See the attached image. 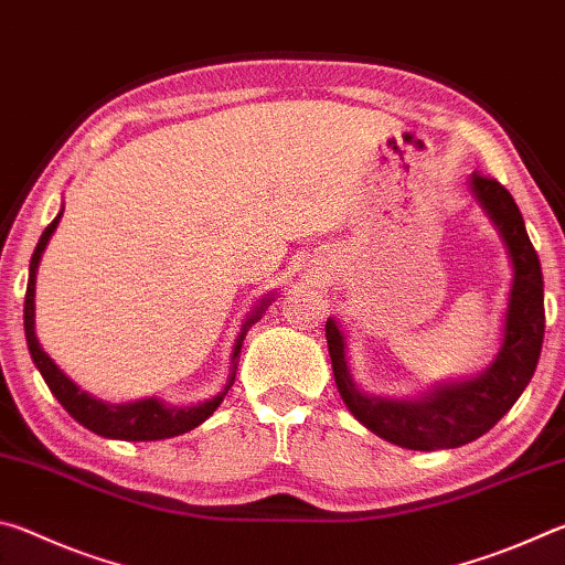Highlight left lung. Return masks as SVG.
Returning <instances> with one entry per match:
<instances>
[{"label":"left lung","instance_id":"left-lung-1","mask_svg":"<svg viewBox=\"0 0 565 565\" xmlns=\"http://www.w3.org/2000/svg\"><path fill=\"white\" fill-rule=\"evenodd\" d=\"M471 189L493 224L499 226L513 262L503 347L486 374L463 384L438 388L420 401L369 398L353 386L337 321H327L333 379H337L343 404L376 436L396 446L414 448V451L456 448L491 431L529 386L543 347V331H546L543 274L539 254L525 234L519 206L501 181L481 171H473Z\"/></svg>","mask_w":565,"mask_h":565}]
</instances>
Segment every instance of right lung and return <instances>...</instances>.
Here are the masks:
<instances>
[{"label": "right lung", "instance_id": "add662e5", "mask_svg": "<svg viewBox=\"0 0 565 565\" xmlns=\"http://www.w3.org/2000/svg\"><path fill=\"white\" fill-rule=\"evenodd\" d=\"M62 214L54 218V222L44 228V234L40 236V244H36L34 254H32V264H30V281H26V296H24V333H26V347H30L32 361L40 369L42 379L46 381L52 394L56 401L66 408V414H72V418L79 420L82 426H87L89 431L107 436V438H121V441H159V438H171L179 434H186L191 428H196L202 420L214 414L216 406L222 404L226 391L232 388L234 376L228 381L226 388L218 394L216 398L206 401L202 406H191V408H167L164 404H159L157 398H145V401H134V404H124V406H114V404H104V401L92 398L87 391H82L74 384L72 379H66L60 366L46 356L42 351L40 341L34 337V276H36V266H40L42 252L50 236L54 234L56 224H60ZM266 301L256 309L252 319L244 323L242 333H238L236 347H234V361L242 351V341L246 337V331L252 323L262 317Z\"/></svg>", "mask_w": 565, "mask_h": 565}]
</instances>
